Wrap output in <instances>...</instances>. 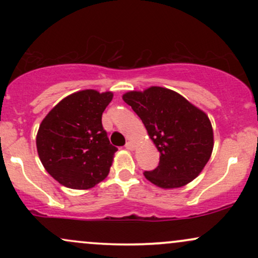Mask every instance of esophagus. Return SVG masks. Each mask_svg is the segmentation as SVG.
<instances>
[{"instance_id": "34e87169", "label": "esophagus", "mask_w": 258, "mask_h": 258, "mask_svg": "<svg viewBox=\"0 0 258 258\" xmlns=\"http://www.w3.org/2000/svg\"><path fill=\"white\" fill-rule=\"evenodd\" d=\"M126 149H128V150H135L136 149V144L133 143V142H127L126 143Z\"/></svg>"}]
</instances>
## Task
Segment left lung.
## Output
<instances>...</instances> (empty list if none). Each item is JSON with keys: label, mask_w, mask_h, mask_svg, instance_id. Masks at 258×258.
Masks as SVG:
<instances>
[{"label": "left lung", "mask_w": 258, "mask_h": 258, "mask_svg": "<svg viewBox=\"0 0 258 258\" xmlns=\"http://www.w3.org/2000/svg\"><path fill=\"white\" fill-rule=\"evenodd\" d=\"M141 117L160 153L159 166L144 177L164 189L180 188L199 176L214 149L209 116L172 90L152 86L122 96Z\"/></svg>", "instance_id": "obj_1"}]
</instances>
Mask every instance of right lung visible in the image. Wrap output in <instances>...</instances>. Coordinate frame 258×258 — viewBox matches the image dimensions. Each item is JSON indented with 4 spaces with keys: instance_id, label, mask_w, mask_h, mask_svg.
<instances>
[{
    "instance_id": "1",
    "label": "right lung",
    "mask_w": 258,
    "mask_h": 258,
    "mask_svg": "<svg viewBox=\"0 0 258 258\" xmlns=\"http://www.w3.org/2000/svg\"><path fill=\"white\" fill-rule=\"evenodd\" d=\"M112 92L84 90L61 99L38 127L36 147L46 171L61 185L90 189L108 176L116 147L102 125Z\"/></svg>"
}]
</instances>
